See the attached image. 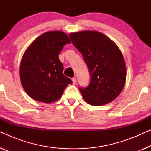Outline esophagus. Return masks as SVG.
<instances>
[{
  "label": "esophagus",
  "mask_w": 151,
  "mask_h": 151,
  "mask_svg": "<svg viewBox=\"0 0 151 151\" xmlns=\"http://www.w3.org/2000/svg\"><path fill=\"white\" fill-rule=\"evenodd\" d=\"M72 81H73V84H75L76 83V78H72Z\"/></svg>",
  "instance_id": "34e87169"
}]
</instances>
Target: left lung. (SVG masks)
<instances>
[{"label": "left lung", "instance_id": "obj_1", "mask_svg": "<svg viewBox=\"0 0 151 151\" xmlns=\"http://www.w3.org/2000/svg\"><path fill=\"white\" fill-rule=\"evenodd\" d=\"M69 38L90 73L88 86L79 87L84 100L93 106L112 102L122 91L127 76L120 50L111 39L96 31L72 33Z\"/></svg>", "mask_w": 151, "mask_h": 151}]
</instances>
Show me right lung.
<instances>
[{
    "mask_svg": "<svg viewBox=\"0 0 151 151\" xmlns=\"http://www.w3.org/2000/svg\"><path fill=\"white\" fill-rule=\"evenodd\" d=\"M67 35L60 31L45 33L24 52L20 66V77L24 91L35 100L51 103L58 100L72 80L63 74L58 55L66 44Z\"/></svg>",
    "mask_w": 151,
    "mask_h": 151,
    "instance_id": "right-lung-1",
    "label": "right lung"
}]
</instances>
